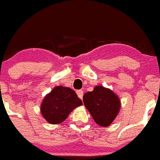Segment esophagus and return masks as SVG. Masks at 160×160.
<instances>
[{
	"label": "esophagus",
	"instance_id": "obj_1",
	"mask_svg": "<svg viewBox=\"0 0 160 160\" xmlns=\"http://www.w3.org/2000/svg\"><path fill=\"white\" fill-rule=\"evenodd\" d=\"M77 95H78V97L80 98V99H82V98H83V90H78L77 92Z\"/></svg>",
	"mask_w": 160,
	"mask_h": 160
}]
</instances>
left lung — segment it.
Instances as JSON below:
<instances>
[{
  "mask_svg": "<svg viewBox=\"0 0 160 160\" xmlns=\"http://www.w3.org/2000/svg\"><path fill=\"white\" fill-rule=\"evenodd\" d=\"M83 104L97 125L107 127L114 122L121 109L119 97L110 89L97 85L83 95Z\"/></svg>",
  "mask_w": 160,
  "mask_h": 160,
  "instance_id": "obj_1",
  "label": "left lung"
}]
</instances>
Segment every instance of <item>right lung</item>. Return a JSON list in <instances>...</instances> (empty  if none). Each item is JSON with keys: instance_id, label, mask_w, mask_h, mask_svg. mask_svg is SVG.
I'll return each instance as SVG.
<instances>
[{"instance_id": "right-lung-1", "label": "right lung", "mask_w": 160, "mask_h": 160, "mask_svg": "<svg viewBox=\"0 0 160 160\" xmlns=\"http://www.w3.org/2000/svg\"><path fill=\"white\" fill-rule=\"evenodd\" d=\"M82 104L81 99L72 89L57 86L44 97L40 111L48 123L57 125L63 122L74 109Z\"/></svg>"}]
</instances>
